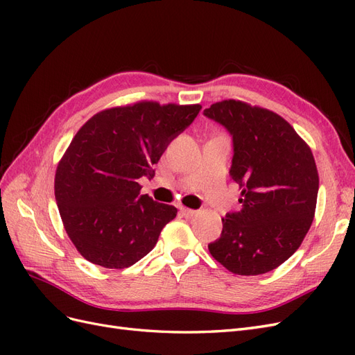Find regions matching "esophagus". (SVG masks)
Here are the masks:
<instances>
[{"label": "esophagus", "instance_id": "34e87169", "mask_svg": "<svg viewBox=\"0 0 355 355\" xmlns=\"http://www.w3.org/2000/svg\"><path fill=\"white\" fill-rule=\"evenodd\" d=\"M180 213H182V216H185V218H188V219L196 218L197 214H198V211H196V210H191V209H187V207H182V209H180Z\"/></svg>", "mask_w": 355, "mask_h": 355}]
</instances>
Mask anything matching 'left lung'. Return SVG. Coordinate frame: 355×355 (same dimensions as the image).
Segmentation results:
<instances>
[{"label": "left lung", "instance_id": "left-lung-1", "mask_svg": "<svg viewBox=\"0 0 355 355\" xmlns=\"http://www.w3.org/2000/svg\"><path fill=\"white\" fill-rule=\"evenodd\" d=\"M204 115L232 135L231 176L241 188V210L222 218V235L209 252L232 274L270 272L299 249L313 223V151L283 116L261 106L228 99Z\"/></svg>", "mask_w": 355, "mask_h": 355}]
</instances>
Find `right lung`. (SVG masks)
Here are the masks:
<instances>
[{
	"label": "right lung",
	"instance_id": "add662e5",
	"mask_svg": "<svg viewBox=\"0 0 355 355\" xmlns=\"http://www.w3.org/2000/svg\"><path fill=\"white\" fill-rule=\"evenodd\" d=\"M201 105L155 101L94 114L72 137L55 175V197L69 240L94 265L123 270L154 249L178 209L141 194L167 145Z\"/></svg>",
	"mask_w": 355,
	"mask_h": 355
}]
</instances>
